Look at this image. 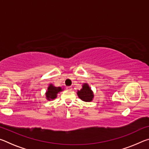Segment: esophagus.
<instances>
[{"label": "esophagus", "instance_id": "obj_1", "mask_svg": "<svg viewBox=\"0 0 149 149\" xmlns=\"http://www.w3.org/2000/svg\"><path fill=\"white\" fill-rule=\"evenodd\" d=\"M66 89L68 90H69V91H71V90H72V87L71 86H68V87H66Z\"/></svg>", "mask_w": 149, "mask_h": 149}]
</instances>
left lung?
Segmentation results:
<instances>
[{"label":"left lung","mask_w":149,"mask_h":149,"mask_svg":"<svg viewBox=\"0 0 149 149\" xmlns=\"http://www.w3.org/2000/svg\"><path fill=\"white\" fill-rule=\"evenodd\" d=\"M77 95L81 99L85 102H90L93 100V93L87 84L83 85V88L77 91Z\"/></svg>","instance_id":"left-lung-1"}]
</instances>
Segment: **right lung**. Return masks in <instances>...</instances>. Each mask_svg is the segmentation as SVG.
I'll return each instance as SVG.
<instances>
[{
  "label": "right lung",
  "instance_id": "1",
  "mask_svg": "<svg viewBox=\"0 0 149 149\" xmlns=\"http://www.w3.org/2000/svg\"><path fill=\"white\" fill-rule=\"evenodd\" d=\"M61 87H56L52 85H50V86L48 87V91L46 93V97L48 100L54 99L56 97L57 93L60 91H62Z\"/></svg>",
  "mask_w": 149,
  "mask_h": 149
}]
</instances>
